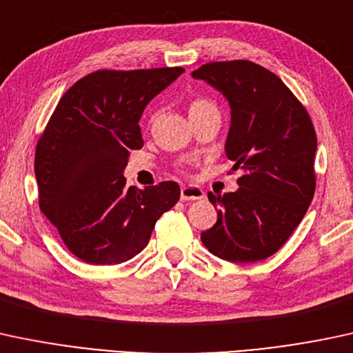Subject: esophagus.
<instances>
[{"label":"esophagus","instance_id":"esophagus-1","mask_svg":"<svg viewBox=\"0 0 353 353\" xmlns=\"http://www.w3.org/2000/svg\"><path fill=\"white\" fill-rule=\"evenodd\" d=\"M180 198L181 200H201L205 198V192L203 188L196 187V185H187V187H181L180 192Z\"/></svg>","mask_w":353,"mask_h":353}]
</instances>
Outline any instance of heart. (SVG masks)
I'll return each instance as SVG.
<instances>
[{"instance_id": "b5f03b06", "label": "heart", "mask_w": 353, "mask_h": 353, "mask_svg": "<svg viewBox=\"0 0 353 353\" xmlns=\"http://www.w3.org/2000/svg\"><path fill=\"white\" fill-rule=\"evenodd\" d=\"M205 110H216V108L212 101L205 100V98H196V100H193L192 103H190L188 112H190V114H195V113L205 112Z\"/></svg>"}]
</instances>
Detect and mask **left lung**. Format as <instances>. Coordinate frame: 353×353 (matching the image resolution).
Wrapping results in <instances>:
<instances>
[{"mask_svg":"<svg viewBox=\"0 0 353 353\" xmlns=\"http://www.w3.org/2000/svg\"><path fill=\"white\" fill-rule=\"evenodd\" d=\"M192 77L228 100L232 123L225 153L241 172L236 192L208 193L219 219L201 233V241L233 263L268 259L299 227L314 198V123L287 85L256 63H207Z\"/></svg>","mask_w":353,"mask_h":353,"instance_id":"8db88e82","label":"left lung"}]
</instances>
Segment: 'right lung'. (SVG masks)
Listing matches in <instances>:
<instances>
[{"label": "right lung", "instance_id": "obj_1", "mask_svg": "<svg viewBox=\"0 0 353 353\" xmlns=\"http://www.w3.org/2000/svg\"><path fill=\"white\" fill-rule=\"evenodd\" d=\"M183 68L100 70L61 97L38 140L39 210L66 248L91 265H117L148 245L157 220L180 200L175 181L126 188L130 150L143 146V110Z\"/></svg>", "mask_w": 353, "mask_h": 353}]
</instances>
